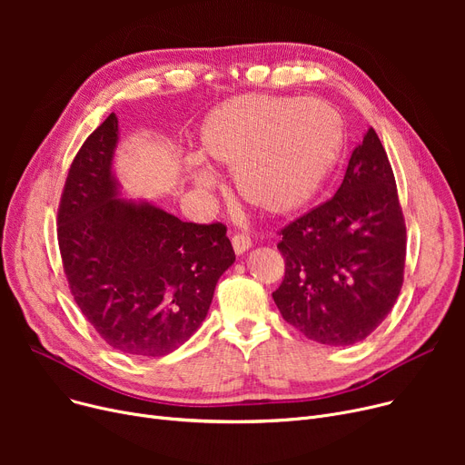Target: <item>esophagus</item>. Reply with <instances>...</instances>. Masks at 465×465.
Instances as JSON below:
<instances>
[{
    "label": "esophagus",
    "instance_id": "34e87169",
    "mask_svg": "<svg viewBox=\"0 0 465 465\" xmlns=\"http://www.w3.org/2000/svg\"><path fill=\"white\" fill-rule=\"evenodd\" d=\"M232 247H233V251H235L237 256H239V254H245V252L252 247V241H251V237L245 235V233H235V235L232 237Z\"/></svg>",
    "mask_w": 465,
    "mask_h": 465
}]
</instances>
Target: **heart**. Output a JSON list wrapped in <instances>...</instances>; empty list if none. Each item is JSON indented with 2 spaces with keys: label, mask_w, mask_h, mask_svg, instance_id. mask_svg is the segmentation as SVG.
Here are the masks:
<instances>
[{
  "label": "heart",
  "mask_w": 465,
  "mask_h": 465,
  "mask_svg": "<svg viewBox=\"0 0 465 465\" xmlns=\"http://www.w3.org/2000/svg\"><path fill=\"white\" fill-rule=\"evenodd\" d=\"M198 154L230 167L239 195L254 209L284 216L309 205L322 190L343 153L337 113L319 100H290L272 94L235 95L214 107L200 124ZM193 188L211 193L214 171L188 162Z\"/></svg>",
  "instance_id": "heart-1"
}]
</instances>
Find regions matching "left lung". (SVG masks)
<instances>
[{
    "instance_id": "obj_1",
    "label": "left lung",
    "mask_w": 465,
    "mask_h": 465,
    "mask_svg": "<svg viewBox=\"0 0 465 465\" xmlns=\"http://www.w3.org/2000/svg\"><path fill=\"white\" fill-rule=\"evenodd\" d=\"M286 272L273 300L316 343H360L392 311L403 282L405 223L375 130L358 144L331 200L282 230Z\"/></svg>"
}]
</instances>
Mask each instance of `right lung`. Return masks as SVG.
Here are the masks:
<instances>
[{
    "instance_id": "obj_1",
    "label": "right lung",
    "mask_w": 465,
    "mask_h": 465,
    "mask_svg": "<svg viewBox=\"0 0 465 465\" xmlns=\"http://www.w3.org/2000/svg\"><path fill=\"white\" fill-rule=\"evenodd\" d=\"M116 146L111 113L71 163L58 213L64 270L105 343L165 356L202 326L235 252L223 224L183 223L153 202L122 198Z\"/></svg>"
}]
</instances>
